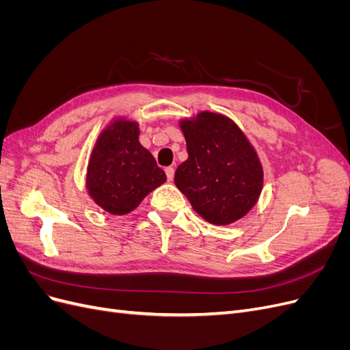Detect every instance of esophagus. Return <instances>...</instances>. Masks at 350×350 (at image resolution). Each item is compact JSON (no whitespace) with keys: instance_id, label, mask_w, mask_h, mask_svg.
Returning a JSON list of instances; mask_svg holds the SVG:
<instances>
[{"instance_id":"1","label":"esophagus","mask_w":350,"mask_h":350,"mask_svg":"<svg viewBox=\"0 0 350 350\" xmlns=\"http://www.w3.org/2000/svg\"><path fill=\"white\" fill-rule=\"evenodd\" d=\"M165 174H166L167 181H172L174 175H175V169L172 166H167V167H165Z\"/></svg>"}]
</instances>
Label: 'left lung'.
Masks as SVG:
<instances>
[{
	"label": "left lung",
	"mask_w": 350,
	"mask_h": 350,
	"mask_svg": "<svg viewBox=\"0 0 350 350\" xmlns=\"http://www.w3.org/2000/svg\"><path fill=\"white\" fill-rule=\"evenodd\" d=\"M188 159L175 184L210 224L228 225L257 203L262 167L245 135L226 116L203 112L183 122Z\"/></svg>",
	"instance_id": "1"
}]
</instances>
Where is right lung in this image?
Returning <instances> with one entry per match:
<instances>
[{"mask_svg": "<svg viewBox=\"0 0 350 350\" xmlns=\"http://www.w3.org/2000/svg\"><path fill=\"white\" fill-rule=\"evenodd\" d=\"M165 181L163 169L140 144L135 122H115L100 134L89 163L88 189L103 210L130 213Z\"/></svg>", "mask_w": 350, "mask_h": 350, "instance_id": "right-lung-1", "label": "right lung"}]
</instances>
